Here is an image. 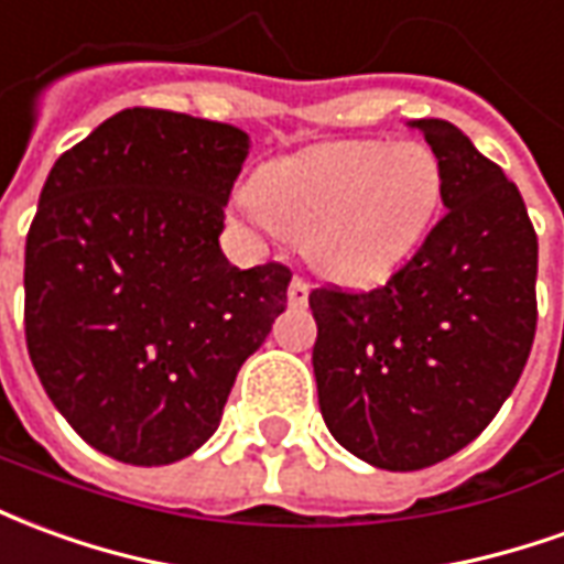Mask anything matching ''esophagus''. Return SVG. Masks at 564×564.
Wrapping results in <instances>:
<instances>
[{"instance_id": "esophagus-1", "label": "esophagus", "mask_w": 564, "mask_h": 564, "mask_svg": "<svg viewBox=\"0 0 564 564\" xmlns=\"http://www.w3.org/2000/svg\"><path fill=\"white\" fill-rule=\"evenodd\" d=\"M310 301V282L303 275H294L289 285V303L291 306H306Z\"/></svg>"}]
</instances>
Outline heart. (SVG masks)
Segmentation results:
<instances>
[{"instance_id": "heart-1", "label": "heart", "mask_w": 564, "mask_h": 564, "mask_svg": "<svg viewBox=\"0 0 564 564\" xmlns=\"http://www.w3.org/2000/svg\"><path fill=\"white\" fill-rule=\"evenodd\" d=\"M437 154L422 142L346 139L267 163L239 209L267 234L306 242L339 282H377L429 237L441 209Z\"/></svg>"}]
</instances>
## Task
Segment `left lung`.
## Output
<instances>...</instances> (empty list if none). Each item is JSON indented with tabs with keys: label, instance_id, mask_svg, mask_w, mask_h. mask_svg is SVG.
<instances>
[{
	"label": "left lung",
	"instance_id": "left-lung-1",
	"mask_svg": "<svg viewBox=\"0 0 564 564\" xmlns=\"http://www.w3.org/2000/svg\"><path fill=\"white\" fill-rule=\"evenodd\" d=\"M416 127L446 215L386 285L310 291L327 431L382 470H422L480 437L538 327V234L519 187L449 121Z\"/></svg>",
	"mask_w": 564,
	"mask_h": 564
}]
</instances>
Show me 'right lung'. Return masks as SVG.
I'll use <instances>...</instances> for the list:
<instances>
[{"mask_svg":"<svg viewBox=\"0 0 564 564\" xmlns=\"http://www.w3.org/2000/svg\"><path fill=\"white\" fill-rule=\"evenodd\" d=\"M249 135L123 109L47 175L23 261V330L63 419L123 465L209 441L242 361L289 306L291 270L218 246Z\"/></svg>","mask_w":564,"mask_h":564,"instance_id":"1","label":"right lung"}]
</instances>
